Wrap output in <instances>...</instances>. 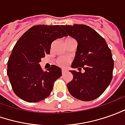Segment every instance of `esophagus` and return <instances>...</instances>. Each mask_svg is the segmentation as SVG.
Returning a JSON list of instances; mask_svg holds the SVG:
<instances>
[{
    "label": "esophagus",
    "instance_id": "1",
    "mask_svg": "<svg viewBox=\"0 0 125 125\" xmlns=\"http://www.w3.org/2000/svg\"><path fill=\"white\" fill-rule=\"evenodd\" d=\"M66 72H67V71H66V70H62V75L65 73Z\"/></svg>",
    "mask_w": 125,
    "mask_h": 125
}]
</instances>
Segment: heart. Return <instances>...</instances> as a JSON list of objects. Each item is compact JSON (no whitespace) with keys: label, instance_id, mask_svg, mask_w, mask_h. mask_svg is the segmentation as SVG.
<instances>
[{"label":"heart","instance_id":"obj_1","mask_svg":"<svg viewBox=\"0 0 125 125\" xmlns=\"http://www.w3.org/2000/svg\"><path fill=\"white\" fill-rule=\"evenodd\" d=\"M71 38H68L67 39H69ZM70 62V60L67 57H59L56 61V64L57 66L61 68H65L68 66Z\"/></svg>","mask_w":125,"mask_h":125}]
</instances>
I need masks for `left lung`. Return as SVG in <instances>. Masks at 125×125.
Returning <instances> with one entry per match:
<instances>
[{
  "label": "left lung",
  "mask_w": 125,
  "mask_h": 125,
  "mask_svg": "<svg viewBox=\"0 0 125 125\" xmlns=\"http://www.w3.org/2000/svg\"><path fill=\"white\" fill-rule=\"evenodd\" d=\"M62 27L77 42L71 67L84 70V73L70 71L73 80L67 84L69 92L79 100H94L104 93L112 79L114 61L111 50L104 38L88 26Z\"/></svg>",
  "instance_id": "1"
}]
</instances>
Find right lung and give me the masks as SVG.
Here are the masks:
<instances>
[{
	"label": "right lung",
	"mask_w": 125,
	"mask_h": 125,
	"mask_svg": "<svg viewBox=\"0 0 125 125\" xmlns=\"http://www.w3.org/2000/svg\"><path fill=\"white\" fill-rule=\"evenodd\" d=\"M67 35L62 26L37 25L25 32L15 43L7 62V75L15 94L29 103L50 94L55 81L62 75L60 67L52 65L43 71L41 58L50 53L52 43Z\"/></svg>",
	"instance_id": "add662e5"
}]
</instances>
